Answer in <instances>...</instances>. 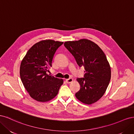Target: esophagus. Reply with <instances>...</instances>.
<instances>
[{
  "instance_id": "34e87169",
  "label": "esophagus",
  "mask_w": 134,
  "mask_h": 134,
  "mask_svg": "<svg viewBox=\"0 0 134 134\" xmlns=\"http://www.w3.org/2000/svg\"><path fill=\"white\" fill-rule=\"evenodd\" d=\"M72 80H73V79H72V78H69V79H66V82L67 83H70L72 82Z\"/></svg>"
}]
</instances>
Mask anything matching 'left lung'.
Here are the masks:
<instances>
[{
  "mask_svg": "<svg viewBox=\"0 0 134 134\" xmlns=\"http://www.w3.org/2000/svg\"><path fill=\"white\" fill-rule=\"evenodd\" d=\"M64 46L74 56L80 67H84L83 78H77L80 90L76 98L85 104L96 102L106 92L111 79V68L102 49L90 40L67 41Z\"/></svg>",
  "mask_w": 134,
  "mask_h": 134,
  "instance_id": "1",
  "label": "left lung"
}]
</instances>
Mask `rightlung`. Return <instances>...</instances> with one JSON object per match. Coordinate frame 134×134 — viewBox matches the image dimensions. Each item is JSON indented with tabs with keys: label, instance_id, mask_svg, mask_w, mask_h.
<instances>
[{
	"label": "right lung",
	"instance_id": "obj_1",
	"mask_svg": "<svg viewBox=\"0 0 134 134\" xmlns=\"http://www.w3.org/2000/svg\"><path fill=\"white\" fill-rule=\"evenodd\" d=\"M63 42L43 40L35 43L27 52L20 66V76L27 91L38 102H47L58 94L63 84L58 79L47 74L56 50Z\"/></svg>",
	"mask_w": 134,
	"mask_h": 134
}]
</instances>
